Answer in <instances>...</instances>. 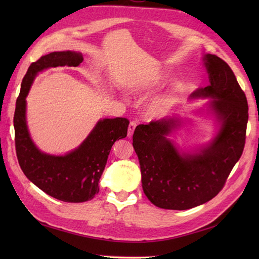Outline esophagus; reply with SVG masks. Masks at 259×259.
Segmentation results:
<instances>
[{"label": "esophagus", "instance_id": "1", "mask_svg": "<svg viewBox=\"0 0 259 259\" xmlns=\"http://www.w3.org/2000/svg\"><path fill=\"white\" fill-rule=\"evenodd\" d=\"M136 121H131V122L129 123V126H128V137H131L134 135V131L136 129Z\"/></svg>", "mask_w": 259, "mask_h": 259}]
</instances>
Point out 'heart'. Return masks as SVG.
Returning <instances> with one entry per match:
<instances>
[{
  "label": "heart",
  "instance_id": "obj_1",
  "mask_svg": "<svg viewBox=\"0 0 259 259\" xmlns=\"http://www.w3.org/2000/svg\"><path fill=\"white\" fill-rule=\"evenodd\" d=\"M166 81L163 75H155L150 78H144L135 81L131 84V91L136 95H147L151 92L155 88L161 85ZM176 100H177V89H171L168 92L163 93L162 96L155 99L148 107V112L151 115H158L166 112L167 110L171 108Z\"/></svg>",
  "mask_w": 259,
  "mask_h": 259
}]
</instances>
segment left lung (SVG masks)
<instances>
[{"label": "left lung", "mask_w": 259, "mask_h": 259, "mask_svg": "<svg viewBox=\"0 0 259 259\" xmlns=\"http://www.w3.org/2000/svg\"><path fill=\"white\" fill-rule=\"evenodd\" d=\"M209 85L191 98H211L209 107L221 121V129L198 152H180L167 136L178 120L163 118L139 124L133 145L139 159L142 189L153 205L186 210L218 195L243 153L248 104L245 92L229 65L213 54L203 57Z\"/></svg>", "instance_id": "left-lung-1"}]
</instances>
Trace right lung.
Listing matches in <instances>:
<instances>
[{"label":"right lung","instance_id":"add662e5","mask_svg":"<svg viewBox=\"0 0 259 259\" xmlns=\"http://www.w3.org/2000/svg\"><path fill=\"white\" fill-rule=\"evenodd\" d=\"M81 53L52 52L31 63L22 80L14 112L15 150L26 178L42 191L65 202H83L99 192V180L106 167L113 144L126 137L129 120L103 119L79 148L65 156H51L37 149L30 137L25 120V98L35 75L48 68L78 67Z\"/></svg>","mask_w":259,"mask_h":259}]
</instances>
